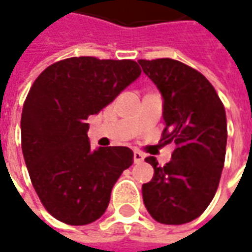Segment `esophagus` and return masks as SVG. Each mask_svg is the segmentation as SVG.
Masks as SVG:
<instances>
[{
  "label": "esophagus",
  "instance_id": "obj_1",
  "mask_svg": "<svg viewBox=\"0 0 252 252\" xmlns=\"http://www.w3.org/2000/svg\"><path fill=\"white\" fill-rule=\"evenodd\" d=\"M143 159H144V155L140 151H133V160H135V163L142 162Z\"/></svg>",
  "mask_w": 252,
  "mask_h": 252
}]
</instances>
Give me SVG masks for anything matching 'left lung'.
I'll return each mask as SVG.
<instances>
[{
  "instance_id": "obj_1",
  "label": "left lung",
  "mask_w": 252,
  "mask_h": 252,
  "mask_svg": "<svg viewBox=\"0 0 252 252\" xmlns=\"http://www.w3.org/2000/svg\"><path fill=\"white\" fill-rule=\"evenodd\" d=\"M139 64L163 95L160 142L175 146L164 166L146 158L154 177L143 184V201L154 220L180 225L201 216L216 194L227 147L225 109L212 83L193 67L170 58L140 59Z\"/></svg>"
}]
</instances>
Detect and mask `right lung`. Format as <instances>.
Listing matches in <instances>:
<instances>
[{
  "label": "right lung",
  "mask_w": 252,
  "mask_h": 252,
  "mask_svg": "<svg viewBox=\"0 0 252 252\" xmlns=\"http://www.w3.org/2000/svg\"><path fill=\"white\" fill-rule=\"evenodd\" d=\"M142 72L131 59L67 58L36 78L21 113V148L46 211L68 225L104 215L112 188L133 163L128 147L90 150L88 117L110 104Z\"/></svg>",
  "instance_id": "add662e5"
}]
</instances>
